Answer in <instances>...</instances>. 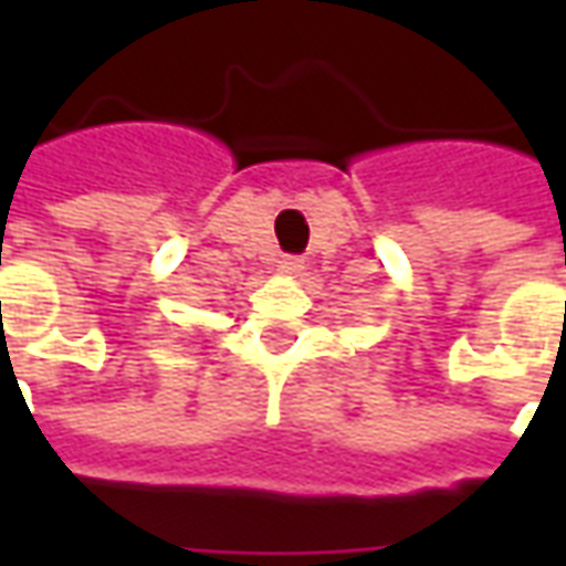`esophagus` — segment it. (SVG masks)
Segmentation results:
<instances>
[{"label": "esophagus", "instance_id": "1", "mask_svg": "<svg viewBox=\"0 0 566 566\" xmlns=\"http://www.w3.org/2000/svg\"><path fill=\"white\" fill-rule=\"evenodd\" d=\"M279 270H284V272H296V270H303V260L294 258V254H284V258L279 260Z\"/></svg>", "mask_w": 566, "mask_h": 566}]
</instances>
